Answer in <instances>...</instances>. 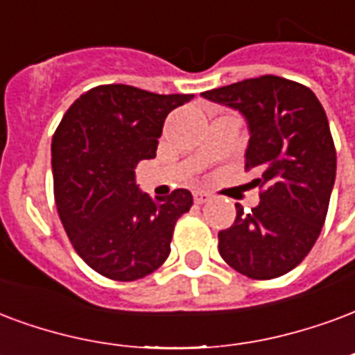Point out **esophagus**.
<instances>
[{"label":"esophagus","instance_id":"obj_1","mask_svg":"<svg viewBox=\"0 0 355 355\" xmlns=\"http://www.w3.org/2000/svg\"><path fill=\"white\" fill-rule=\"evenodd\" d=\"M209 199H211V196H209L207 191H196V193H193V201H196L198 205L207 203Z\"/></svg>","mask_w":355,"mask_h":355}]
</instances>
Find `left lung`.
Returning <instances> with one entry per match:
<instances>
[{
	"label": "left lung",
	"mask_w": 355,
	"mask_h": 355,
	"mask_svg": "<svg viewBox=\"0 0 355 355\" xmlns=\"http://www.w3.org/2000/svg\"><path fill=\"white\" fill-rule=\"evenodd\" d=\"M205 99L246 118L250 139L244 169H256L259 205L218 233L230 267L254 280L282 277L316 243L327 216L337 152L329 122L314 92L288 78L263 75L203 92Z\"/></svg>",
	"instance_id": "1"
}]
</instances>
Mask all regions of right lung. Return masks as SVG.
I'll use <instances>...</instances> for the list:
<instances>
[{
  "label": "right lung",
  "mask_w": 355,
  "mask_h": 355,
  "mask_svg": "<svg viewBox=\"0 0 355 355\" xmlns=\"http://www.w3.org/2000/svg\"><path fill=\"white\" fill-rule=\"evenodd\" d=\"M191 97L103 84L75 99L58 125L52 137L58 214L73 248L99 275L130 282L169 256L175 224L193 198L184 188L148 198L135 184V167L156 156L165 118Z\"/></svg>",
  "instance_id": "add662e5"
}]
</instances>
